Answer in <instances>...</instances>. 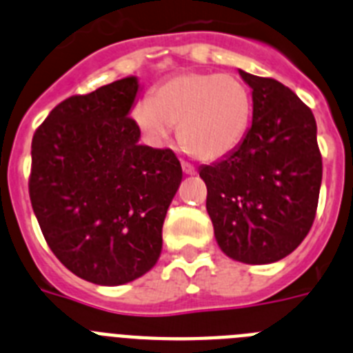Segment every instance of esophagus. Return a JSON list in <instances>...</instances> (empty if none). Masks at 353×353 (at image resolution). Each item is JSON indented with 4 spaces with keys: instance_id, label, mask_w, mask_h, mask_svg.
I'll use <instances>...</instances> for the list:
<instances>
[{
    "instance_id": "34e87169",
    "label": "esophagus",
    "mask_w": 353,
    "mask_h": 353,
    "mask_svg": "<svg viewBox=\"0 0 353 353\" xmlns=\"http://www.w3.org/2000/svg\"><path fill=\"white\" fill-rule=\"evenodd\" d=\"M182 170H183V173H185V174H194L196 173V168L192 166V164H189V162H185V161H182Z\"/></svg>"
}]
</instances>
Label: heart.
Masks as SVG:
<instances>
[{
	"label": "heart",
	"instance_id": "heart-1",
	"mask_svg": "<svg viewBox=\"0 0 353 353\" xmlns=\"http://www.w3.org/2000/svg\"><path fill=\"white\" fill-rule=\"evenodd\" d=\"M251 95L245 84L226 74L180 72L138 102L134 121L152 143L166 141L179 127V143L199 161L230 154L251 121Z\"/></svg>",
	"mask_w": 353,
	"mask_h": 353
}]
</instances>
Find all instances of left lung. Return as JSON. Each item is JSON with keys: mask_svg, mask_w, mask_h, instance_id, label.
<instances>
[{"mask_svg": "<svg viewBox=\"0 0 353 353\" xmlns=\"http://www.w3.org/2000/svg\"><path fill=\"white\" fill-rule=\"evenodd\" d=\"M252 90V123L233 152L199 168L207 212L226 256L265 265L301 245L316 215L322 154L313 111L272 77L240 70Z\"/></svg>", "mask_w": 353, "mask_h": 353, "instance_id": "obj_1", "label": "left lung"}]
</instances>
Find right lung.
I'll return each instance as SVG.
<instances>
[{"mask_svg":"<svg viewBox=\"0 0 353 353\" xmlns=\"http://www.w3.org/2000/svg\"><path fill=\"white\" fill-rule=\"evenodd\" d=\"M125 77L52 109L31 141L30 199L54 256L81 279L118 286L148 272L182 182L173 150L139 145Z\"/></svg>","mask_w":353,"mask_h":353,"instance_id":"1","label":"right lung"}]
</instances>
